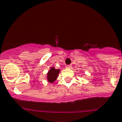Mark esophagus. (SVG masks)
Instances as JSON below:
<instances>
[{
	"mask_svg": "<svg viewBox=\"0 0 122 122\" xmlns=\"http://www.w3.org/2000/svg\"><path fill=\"white\" fill-rule=\"evenodd\" d=\"M66 67L67 68V69H70V68H71V65H67Z\"/></svg>",
	"mask_w": 122,
	"mask_h": 122,
	"instance_id": "1",
	"label": "esophagus"
}]
</instances>
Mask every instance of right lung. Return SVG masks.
<instances>
[{
    "mask_svg": "<svg viewBox=\"0 0 122 122\" xmlns=\"http://www.w3.org/2000/svg\"><path fill=\"white\" fill-rule=\"evenodd\" d=\"M60 71V69H56L54 67H51L47 74V81L49 82L53 83L57 78Z\"/></svg>",
    "mask_w": 122,
    "mask_h": 122,
    "instance_id": "obj_1",
    "label": "right lung"
}]
</instances>
